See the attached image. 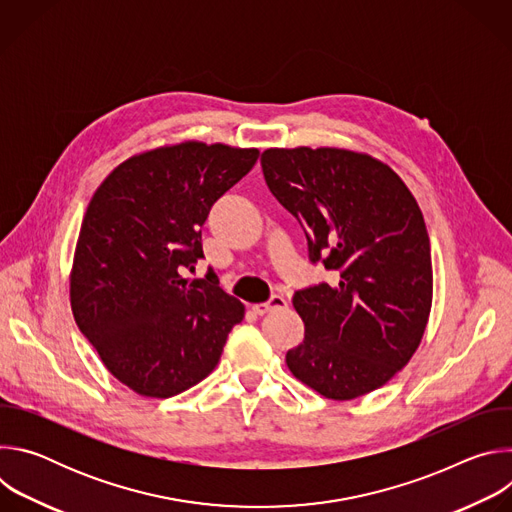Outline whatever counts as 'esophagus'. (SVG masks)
Here are the masks:
<instances>
[{
  "instance_id": "1",
  "label": "esophagus",
  "mask_w": 512,
  "mask_h": 512,
  "mask_svg": "<svg viewBox=\"0 0 512 512\" xmlns=\"http://www.w3.org/2000/svg\"><path fill=\"white\" fill-rule=\"evenodd\" d=\"M281 308H287V300L281 298V296H273V298H271L269 302H265V304H255V306H253V312L259 314V316H263V314H267V312H271V310H281Z\"/></svg>"
}]
</instances>
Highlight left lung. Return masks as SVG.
Segmentation results:
<instances>
[{
  "instance_id": "1",
  "label": "left lung",
  "mask_w": 512,
  "mask_h": 512,
  "mask_svg": "<svg viewBox=\"0 0 512 512\" xmlns=\"http://www.w3.org/2000/svg\"><path fill=\"white\" fill-rule=\"evenodd\" d=\"M261 168L302 225L310 261L336 277L294 294L306 334L287 350V369L334 401L383 387L417 350L431 310V249L417 200L387 164L350 150L271 148Z\"/></svg>"
}]
</instances>
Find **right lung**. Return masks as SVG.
<instances>
[{"mask_svg": "<svg viewBox=\"0 0 512 512\" xmlns=\"http://www.w3.org/2000/svg\"><path fill=\"white\" fill-rule=\"evenodd\" d=\"M259 150L184 141L131 156L93 194L70 271V308L107 371L143 397H174L212 373L245 306L184 279L204 257L212 204Z\"/></svg>", "mask_w": 512, "mask_h": 512, "instance_id": "add662e5", "label": "right lung"}]
</instances>
